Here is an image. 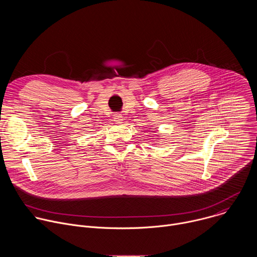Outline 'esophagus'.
Returning <instances> with one entry per match:
<instances>
[{
  "label": "esophagus",
  "mask_w": 257,
  "mask_h": 257,
  "mask_svg": "<svg viewBox=\"0 0 257 257\" xmlns=\"http://www.w3.org/2000/svg\"><path fill=\"white\" fill-rule=\"evenodd\" d=\"M114 121H115L116 123H122V121H123V116H122L121 114H119V113L115 114V115H114Z\"/></svg>",
  "instance_id": "obj_1"
}]
</instances>
